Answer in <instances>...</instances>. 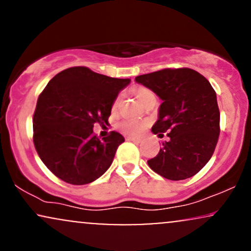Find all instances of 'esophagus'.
<instances>
[{"mask_svg": "<svg viewBox=\"0 0 251 251\" xmlns=\"http://www.w3.org/2000/svg\"><path fill=\"white\" fill-rule=\"evenodd\" d=\"M126 140H129V142H134V143L142 142V139H140V138H135V137H126Z\"/></svg>", "mask_w": 251, "mask_h": 251, "instance_id": "1", "label": "esophagus"}]
</instances>
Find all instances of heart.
<instances>
[{
  "instance_id": "heart-1",
  "label": "heart",
  "mask_w": 251,
  "mask_h": 251,
  "mask_svg": "<svg viewBox=\"0 0 251 251\" xmlns=\"http://www.w3.org/2000/svg\"><path fill=\"white\" fill-rule=\"evenodd\" d=\"M135 97L139 100L140 102H144L146 99H149L150 97H154V94L152 93V91H150L146 87H139L135 91ZM119 102V98H116L113 103H112V108H116ZM146 127V122H142V120H123L119 124V128L123 133L128 134V135H139L144 131V128Z\"/></svg>"
}]
</instances>
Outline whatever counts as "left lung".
I'll return each instance as SVG.
<instances>
[{
    "instance_id": "1",
    "label": "left lung",
    "mask_w": 251,
    "mask_h": 251,
    "mask_svg": "<svg viewBox=\"0 0 251 251\" xmlns=\"http://www.w3.org/2000/svg\"><path fill=\"white\" fill-rule=\"evenodd\" d=\"M163 100L152 132L169 142L148 160L166 179L192 177L205 166L220 135V109L216 92L201 74L191 68H165L135 77Z\"/></svg>"
}]
</instances>
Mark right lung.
<instances>
[{
    "label": "right lung",
    "instance_id": "add662e5",
    "mask_svg": "<svg viewBox=\"0 0 251 251\" xmlns=\"http://www.w3.org/2000/svg\"><path fill=\"white\" fill-rule=\"evenodd\" d=\"M129 79L71 67L41 92L33 117L34 146L57 178L73 185L94 181L107 171L124 137L112 131L99 139L94 124H108L112 103Z\"/></svg>",
    "mask_w": 251,
    "mask_h": 251
}]
</instances>
